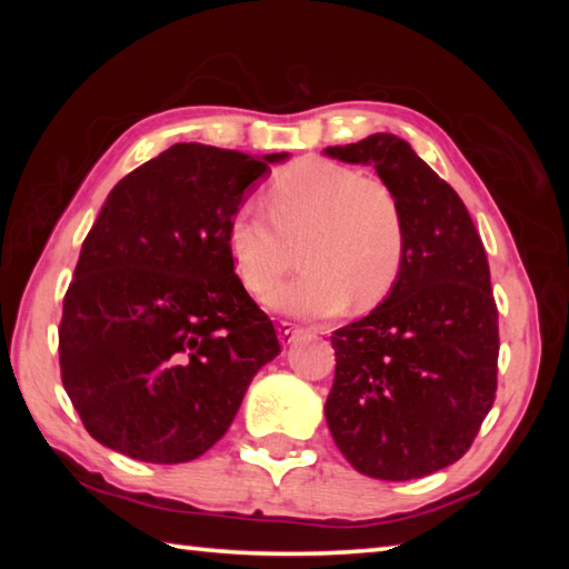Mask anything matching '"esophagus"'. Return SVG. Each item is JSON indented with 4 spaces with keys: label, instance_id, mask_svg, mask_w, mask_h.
<instances>
[{
    "label": "esophagus",
    "instance_id": "obj_1",
    "mask_svg": "<svg viewBox=\"0 0 569 569\" xmlns=\"http://www.w3.org/2000/svg\"><path fill=\"white\" fill-rule=\"evenodd\" d=\"M301 333H303V329H298V326L291 321H281V326H278V339H281L283 346L293 343Z\"/></svg>",
    "mask_w": 569,
    "mask_h": 569
}]
</instances>
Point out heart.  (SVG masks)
<instances>
[{
  "mask_svg": "<svg viewBox=\"0 0 569 569\" xmlns=\"http://www.w3.org/2000/svg\"><path fill=\"white\" fill-rule=\"evenodd\" d=\"M268 213L238 208L228 248L253 296L273 291L301 253L306 271L268 303L296 316L373 308L397 286L407 256L403 210L387 182L326 160H298L273 180ZM299 250L296 251L295 248Z\"/></svg>",
  "mask_w": 569,
  "mask_h": 569,
  "instance_id": "1",
  "label": "heart"
}]
</instances>
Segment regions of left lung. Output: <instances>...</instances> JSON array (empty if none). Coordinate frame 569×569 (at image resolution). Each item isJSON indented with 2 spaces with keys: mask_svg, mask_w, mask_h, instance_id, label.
Here are the masks:
<instances>
[{
  "mask_svg": "<svg viewBox=\"0 0 569 569\" xmlns=\"http://www.w3.org/2000/svg\"><path fill=\"white\" fill-rule=\"evenodd\" d=\"M326 156L377 168L407 223L393 291L331 336L326 421L366 477L435 475L467 455L497 393L499 313L485 246L455 188L407 140L377 132Z\"/></svg>",
  "mask_w": 569,
  "mask_h": 569,
  "instance_id": "obj_1",
  "label": "left lung"
}]
</instances>
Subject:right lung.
Returning a JSON list of instances; mask_svg holds the SVG:
<instances>
[{
    "mask_svg": "<svg viewBox=\"0 0 569 569\" xmlns=\"http://www.w3.org/2000/svg\"><path fill=\"white\" fill-rule=\"evenodd\" d=\"M286 158L178 142L110 190L60 321L62 387L100 445L150 465L198 459L281 353L236 276L228 223Z\"/></svg>",
    "mask_w": 569,
    "mask_h": 569,
    "instance_id": "right-lung-1",
    "label": "right lung"
}]
</instances>
